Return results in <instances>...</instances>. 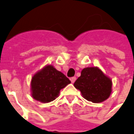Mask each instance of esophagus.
<instances>
[{
	"label": "esophagus",
	"instance_id": "1",
	"mask_svg": "<svg viewBox=\"0 0 134 134\" xmlns=\"http://www.w3.org/2000/svg\"><path fill=\"white\" fill-rule=\"evenodd\" d=\"M70 80H71L72 83H74L75 82V80H76V77H72L70 78Z\"/></svg>",
	"mask_w": 134,
	"mask_h": 134
}]
</instances>
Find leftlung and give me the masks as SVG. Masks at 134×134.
<instances>
[{"mask_svg":"<svg viewBox=\"0 0 134 134\" xmlns=\"http://www.w3.org/2000/svg\"><path fill=\"white\" fill-rule=\"evenodd\" d=\"M112 86L111 79L97 67L83 69L80 76L74 83L83 98L93 103L107 99L112 93Z\"/></svg>","mask_w":134,"mask_h":134,"instance_id":"obj_1","label":"left lung"}]
</instances>
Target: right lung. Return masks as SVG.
Segmentation results:
<instances>
[{"instance_id":"add662e5","label":"right lung","mask_w":134,"mask_h":134,"mask_svg":"<svg viewBox=\"0 0 134 134\" xmlns=\"http://www.w3.org/2000/svg\"><path fill=\"white\" fill-rule=\"evenodd\" d=\"M70 83L62 72L48 64L32 77V96L42 103L50 102L57 98L60 90Z\"/></svg>"}]
</instances>
